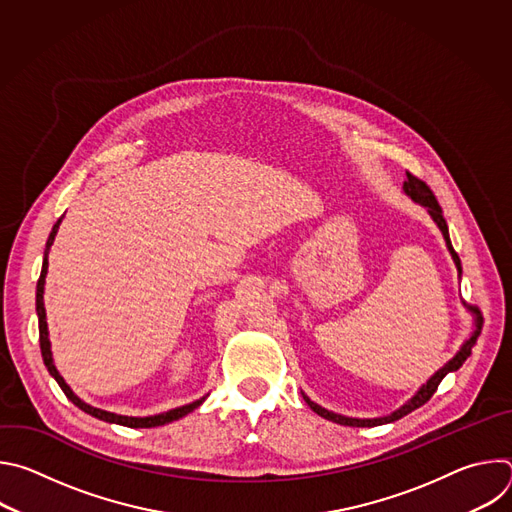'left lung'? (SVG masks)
<instances>
[{
	"label": "left lung",
	"mask_w": 512,
	"mask_h": 512,
	"mask_svg": "<svg viewBox=\"0 0 512 512\" xmlns=\"http://www.w3.org/2000/svg\"><path fill=\"white\" fill-rule=\"evenodd\" d=\"M403 190H405V194H407L413 202L425 206L427 212H429V216L433 218V223H435L437 227H440V231H442V235H444V239H446V247H448V251H450V255H452V259H454V263H456L458 275L462 277V263H460L458 253H456L454 247H452L450 233H448V223H446V218H444V212H442L440 202H437V198L433 196V192L429 190V186H427L423 180L415 178V176L409 174V172H407V180L403 182ZM464 304H466V302H464ZM468 308H470V312H474V306H468ZM474 314H476V312H474ZM480 328H482V324H480V320H476V330H474L472 336L462 344V348L456 352V356H454L452 360H448V362L444 364V367H442L440 371H437L433 377H429V381H427L425 385H421V389H419L405 405H401L397 411H393L391 415L375 417V419H358V417H346V415L328 411V409L320 407L318 403H314L308 395L302 393V395H304V401L310 405V409H312L314 413H318L320 417H324V419H328V421L340 423V425H350V427H375V425H383V423L397 421V419L405 417L407 413L415 411L417 407L425 405V403L431 399V395L437 391V385L442 383V379H444L448 373H454V371H458V369L462 367L464 360L472 354V348H474V344H476V340H478V336H480Z\"/></svg>",
	"instance_id": "left-lung-1"
}]
</instances>
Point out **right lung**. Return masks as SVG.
<instances>
[{"mask_svg": "<svg viewBox=\"0 0 512 512\" xmlns=\"http://www.w3.org/2000/svg\"><path fill=\"white\" fill-rule=\"evenodd\" d=\"M60 221L62 216L56 221V225L52 227L50 231V237L46 241V249H44V261H42V271H40V279H38V285H36V314H38V330H40V350H42V358H44V364L48 373L56 379V383L60 385V389L64 391V395L75 403L79 409H83L85 413L101 419V421H107V423H117V425H125V427H158V425H166L170 421H176L184 415H188L190 411H194L196 407H200L204 403L206 397H200L198 401H192L188 405H182V407H176V409H170L166 413H160V415H150V417H129V415H117V413H111V411H103V409H97L89 403H85L83 399H79L75 393H72V389L64 383V379L60 377V373L56 371L54 367V360H52V350H50V340H48V324H46V310H44V283H46V273H48V253H50V247L54 243V237L58 233V227H60Z\"/></svg>", "mask_w": 512, "mask_h": 512, "instance_id": "right-lung-1", "label": "right lung"}]
</instances>
